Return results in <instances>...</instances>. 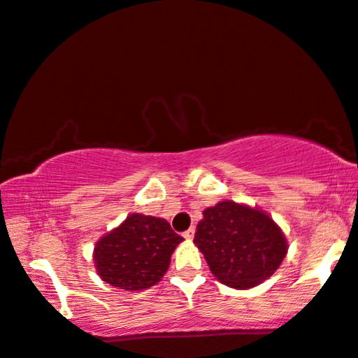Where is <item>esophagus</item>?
Instances as JSON below:
<instances>
[{
	"mask_svg": "<svg viewBox=\"0 0 358 358\" xmlns=\"http://www.w3.org/2000/svg\"><path fill=\"white\" fill-rule=\"evenodd\" d=\"M183 237L187 241H193V237H194V229L193 227H189L187 232H183Z\"/></svg>",
	"mask_w": 358,
	"mask_h": 358,
	"instance_id": "obj_1",
	"label": "esophagus"
}]
</instances>
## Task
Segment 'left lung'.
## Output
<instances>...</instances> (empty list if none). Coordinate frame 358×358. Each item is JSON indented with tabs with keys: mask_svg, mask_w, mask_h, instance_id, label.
I'll return each instance as SVG.
<instances>
[{
	"mask_svg": "<svg viewBox=\"0 0 358 358\" xmlns=\"http://www.w3.org/2000/svg\"><path fill=\"white\" fill-rule=\"evenodd\" d=\"M193 242L211 273L236 289L270 278L288 254L287 237L271 216L231 199L204 209Z\"/></svg>",
	"mask_w": 358,
	"mask_h": 358,
	"instance_id": "1",
	"label": "left lung"
}]
</instances>
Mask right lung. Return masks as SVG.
<instances>
[{
    "label": "right lung",
    "mask_w": 358,
    "mask_h": 358,
    "mask_svg": "<svg viewBox=\"0 0 358 358\" xmlns=\"http://www.w3.org/2000/svg\"><path fill=\"white\" fill-rule=\"evenodd\" d=\"M180 242L165 219L132 213L96 242L94 268L111 287L139 292L164 278Z\"/></svg>",
    "instance_id": "1"
}]
</instances>
